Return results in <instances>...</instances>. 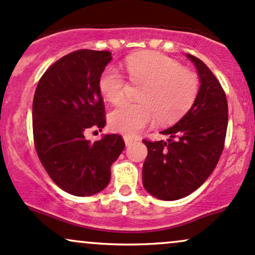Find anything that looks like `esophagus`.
I'll return each mask as SVG.
<instances>
[{"label": "esophagus", "mask_w": 255, "mask_h": 255, "mask_svg": "<svg viewBox=\"0 0 255 255\" xmlns=\"http://www.w3.org/2000/svg\"><path fill=\"white\" fill-rule=\"evenodd\" d=\"M137 139L136 138H133V137H130V136H124V142H125V144L127 145H130V144H132L133 142H136Z\"/></svg>", "instance_id": "34e87169"}]
</instances>
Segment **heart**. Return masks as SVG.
Listing matches in <instances>:
<instances>
[{
  "mask_svg": "<svg viewBox=\"0 0 255 255\" xmlns=\"http://www.w3.org/2000/svg\"><path fill=\"white\" fill-rule=\"evenodd\" d=\"M130 81L144 84L139 104L124 102L110 114L114 131L136 136L159 119L162 124L172 123L187 112L199 90L196 74L182 67L164 54L149 51L128 56L125 61ZM99 88L107 101L117 104L124 99L128 83L114 66H108L99 79Z\"/></svg>",
  "mask_w": 255,
  "mask_h": 255,
  "instance_id": "b5f03b06",
  "label": "heart"
}]
</instances>
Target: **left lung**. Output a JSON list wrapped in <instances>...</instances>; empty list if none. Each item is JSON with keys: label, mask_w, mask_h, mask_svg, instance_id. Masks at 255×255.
I'll return each instance as SVG.
<instances>
[{"label": "left lung", "mask_w": 255, "mask_h": 255, "mask_svg": "<svg viewBox=\"0 0 255 255\" xmlns=\"http://www.w3.org/2000/svg\"><path fill=\"white\" fill-rule=\"evenodd\" d=\"M200 88L193 105L173 127L160 133L167 142L143 141L148 155L143 164L144 189L159 200L173 201L195 191L213 172L224 148L228 102L212 71L190 54Z\"/></svg>", "instance_id": "left-lung-1"}]
</instances>
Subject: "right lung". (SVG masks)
Segmentation results:
<instances>
[{"instance_id":"1","label":"right lung","mask_w":255,"mask_h":255,"mask_svg":"<svg viewBox=\"0 0 255 255\" xmlns=\"http://www.w3.org/2000/svg\"><path fill=\"white\" fill-rule=\"evenodd\" d=\"M112 53L82 49L59 59L37 84L32 104L33 139L50 178L66 193L90 196L111 179V166L124 150L117 133L100 141L85 138L89 128H105L99 79Z\"/></svg>"}]
</instances>
